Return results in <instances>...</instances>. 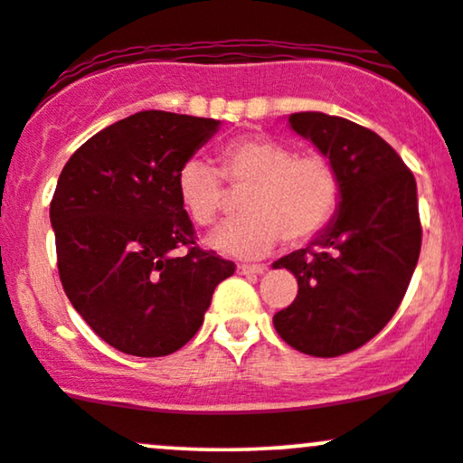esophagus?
Masks as SVG:
<instances>
[{
    "mask_svg": "<svg viewBox=\"0 0 463 463\" xmlns=\"http://www.w3.org/2000/svg\"><path fill=\"white\" fill-rule=\"evenodd\" d=\"M237 272H239V274H263V272H265V265L241 263V265H237Z\"/></svg>",
    "mask_w": 463,
    "mask_h": 463,
    "instance_id": "esophagus-1",
    "label": "esophagus"
}]
</instances>
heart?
Returning <instances> with one entry per match:
<instances>
[{"label":"heart","mask_w":463,"mask_h":463,"mask_svg":"<svg viewBox=\"0 0 463 463\" xmlns=\"http://www.w3.org/2000/svg\"><path fill=\"white\" fill-rule=\"evenodd\" d=\"M248 189L246 217L226 222L211 235L215 250L232 257H261L279 241L302 243L331 222L339 202V176L320 152L296 154L268 135L241 137L222 147L220 172L187 161L176 178L178 200L198 226H213L226 209V187Z\"/></svg>","instance_id":"b5f03b06"}]
</instances>
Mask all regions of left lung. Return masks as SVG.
<instances>
[{
    "instance_id": "obj_1",
    "label": "left lung",
    "mask_w": 463,
    "mask_h": 463,
    "mask_svg": "<svg viewBox=\"0 0 463 463\" xmlns=\"http://www.w3.org/2000/svg\"><path fill=\"white\" fill-rule=\"evenodd\" d=\"M289 126L333 163L339 206L309 246L274 263L298 280L274 328L300 353L339 357L370 342L405 298L422 246L416 178L390 143L344 117L294 113Z\"/></svg>"
}]
</instances>
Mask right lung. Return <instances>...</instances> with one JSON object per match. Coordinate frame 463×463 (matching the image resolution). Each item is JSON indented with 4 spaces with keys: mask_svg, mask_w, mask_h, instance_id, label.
<instances>
[{
    "mask_svg": "<svg viewBox=\"0 0 463 463\" xmlns=\"http://www.w3.org/2000/svg\"><path fill=\"white\" fill-rule=\"evenodd\" d=\"M217 128L204 117L141 110L93 135L62 167L50 204L62 289L121 353H176L235 272L195 243L176 189L180 167Z\"/></svg>",
    "mask_w": 463,
    "mask_h": 463,
    "instance_id": "obj_1",
    "label": "right lung"
}]
</instances>
